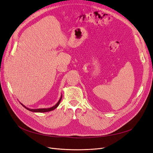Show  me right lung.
Returning <instances> with one entry per match:
<instances>
[{
  "label": "right lung",
  "mask_w": 153,
  "mask_h": 153,
  "mask_svg": "<svg viewBox=\"0 0 153 153\" xmlns=\"http://www.w3.org/2000/svg\"><path fill=\"white\" fill-rule=\"evenodd\" d=\"M62 96L61 95V98L59 99V101L58 102L56 103V105H55L53 106H52V107H50V108H38V109H31V108H27V107H26V106H25V105H23L22 103H21V105L24 106V107H25L26 109H27L28 110H29V111H31V112H50V111H52V110H54V109H55L56 108L57 106H59V103H60V102H61V99H62Z\"/></svg>",
  "instance_id": "1"
}]
</instances>
